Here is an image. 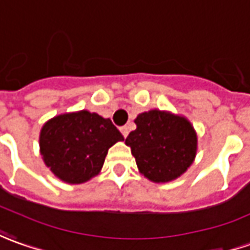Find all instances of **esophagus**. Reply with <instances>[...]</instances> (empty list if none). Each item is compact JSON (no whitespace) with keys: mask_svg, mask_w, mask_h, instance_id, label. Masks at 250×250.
<instances>
[{"mask_svg":"<svg viewBox=\"0 0 250 250\" xmlns=\"http://www.w3.org/2000/svg\"><path fill=\"white\" fill-rule=\"evenodd\" d=\"M120 131H122V134H123V137H127V135H128V127H127V125H125V127H122V128H120Z\"/></svg>","mask_w":250,"mask_h":250,"instance_id":"obj_1","label":"esophagus"}]
</instances>
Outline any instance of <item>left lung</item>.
<instances>
[{
  "instance_id": "left-lung-1",
  "label": "left lung",
  "mask_w": 250,
  "mask_h": 250,
  "mask_svg": "<svg viewBox=\"0 0 250 250\" xmlns=\"http://www.w3.org/2000/svg\"><path fill=\"white\" fill-rule=\"evenodd\" d=\"M137 128L128 134L141 174L154 183L175 181L188 171L197 154V132L182 115L150 109L134 120Z\"/></svg>"
}]
</instances>
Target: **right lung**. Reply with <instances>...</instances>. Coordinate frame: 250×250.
<instances>
[{"mask_svg": "<svg viewBox=\"0 0 250 250\" xmlns=\"http://www.w3.org/2000/svg\"><path fill=\"white\" fill-rule=\"evenodd\" d=\"M123 139L111 119L83 109L49 119L41 128L40 152L60 181L81 185L100 174L109 147Z\"/></svg>", "mask_w": 250, "mask_h": 250, "instance_id": "add662e5", "label": "right lung"}]
</instances>
